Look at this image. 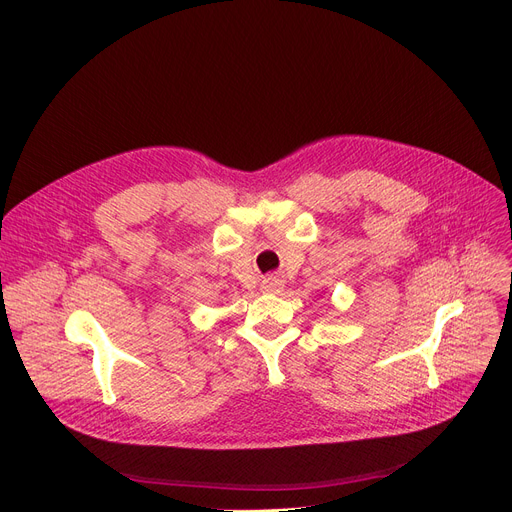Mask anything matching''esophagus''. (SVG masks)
I'll return each mask as SVG.
<instances>
[{"instance_id":"34e87169","label":"esophagus","mask_w":512,"mask_h":512,"mask_svg":"<svg viewBox=\"0 0 512 512\" xmlns=\"http://www.w3.org/2000/svg\"><path fill=\"white\" fill-rule=\"evenodd\" d=\"M277 287H281V279H277V277H267V279H263V289L273 291V289H277Z\"/></svg>"}]
</instances>
